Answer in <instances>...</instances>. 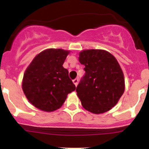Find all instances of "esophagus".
I'll return each mask as SVG.
<instances>
[{"mask_svg": "<svg viewBox=\"0 0 149 149\" xmlns=\"http://www.w3.org/2000/svg\"><path fill=\"white\" fill-rule=\"evenodd\" d=\"M73 84H74L75 85H76V86L78 85V83H79V79H75L74 80H73Z\"/></svg>", "mask_w": 149, "mask_h": 149, "instance_id": "1", "label": "esophagus"}]
</instances>
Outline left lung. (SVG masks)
Masks as SVG:
<instances>
[{
  "instance_id": "left-lung-1",
  "label": "left lung",
  "mask_w": 149,
  "mask_h": 149,
  "mask_svg": "<svg viewBox=\"0 0 149 149\" xmlns=\"http://www.w3.org/2000/svg\"><path fill=\"white\" fill-rule=\"evenodd\" d=\"M79 62L86 73L76 88L85 109L94 114L110 110L125 91L124 74L116 58L104 49H85Z\"/></svg>"
}]
</instances>
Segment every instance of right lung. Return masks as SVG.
I'll list each match as a JSON object with an SVG mask.
<instances>
[{
	"instance_id": "1",
	"label": "right lung",
	"mask_w": 149,
	"mask_h": 149,
	"mask_svg": "<svg viewBox=\"0 0 149 149\" xmlns=\"http://www.w3.org/2000/svg\"><path fill=\"white\" fill-rule=\"evenodd\" d=\"M70 51L47 49L36 55L24 74L22 89L30 103L45 112H53L62 107L74 85L64 68Z\"/></svg>"
}]
</instances>
